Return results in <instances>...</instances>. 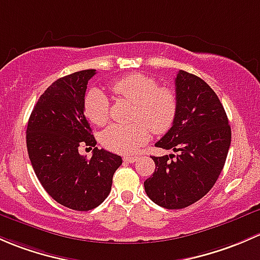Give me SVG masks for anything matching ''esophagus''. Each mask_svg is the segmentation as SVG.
Returning a JSON list of instances; mask_svg holds the SVG:
<instances>
[{"label": "esophagus", "instance_id": "34e87169", "mask_svg": "<svg viewBox=\"0 0 260 260\" xmlns=\"http://www.w3.org/2000/svg\"><path fill=\"white\" fill-rule=\"evenodd\" d=\"M122 159H124L125 162H134L139 159V156H136V155H126Z\"/></svg>", "mask_w": 260, "mask_h": 260}]
</instances>
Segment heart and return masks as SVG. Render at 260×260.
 <instances>
[{
  "instance_id": "b5f03b06",
  "label": "heart",
  "mask_w": 260,
  "mask_h": 260,
  "mask_svg": "<svg viewBox=\"0 0 260 260\" xmlns=\"http://www.w3.org/2000/svg\"><path fill=\"white\" fill-rule=\"evenodd\" d=\"M117 98L135 105L129 125L114 124L101 134V144L111 151L129 154L150 138V129L161 134L169 130L178 111V98L169 87L159 86L152 77L133 74L111 82ZM85 111L93 124L105 125L110 119V100L99 89H91L85 98Z\"/></svg>"
}]
</instances>
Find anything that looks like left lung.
Instances as JSON below:
<instances>
[{
  "instance_id": "8db88e82",
  "label": "left lung",
  "mask_w": 260,
  "mask_h": 260,
  "mask_svg": "<svg viewBox=\"0 0 260 260\" xmlns=\"http://www.w3.org/2000/svg\"><path fill=\"white\" fill-rule=\"evenodd\" d=\"M178 111L170 130L155 144L175 155L151 156L152 176L144 181L155 204L183 209L209 192L228 155L232 130L213 89L200 77L180 70L175 77Z\"/></svg>"
}]
</instances>
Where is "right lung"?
<instances>
[{
    "mask_svg": "<svg viewBox=\"0 0 260 260\" xmlns=\"http://www.w3.org/2000/svg\"><path fill=\"white\" fill-rule=\"evenodd\" d=\"M96 70H82L56 80L40 96L26 131L28 157L47 194L72 210L99 207L110 194L121 156L95 148L85 111L87 82ZM81 146L93 156L80 155Z\"/></svg>",
    "mask_w": 260,
    "mask_h": 260,
    "instance_id": "right-lung-1",
    "label": "right lung"
}]
</instances>
